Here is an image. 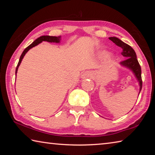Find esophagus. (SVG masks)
Here are the masks:
<instances>
[{
  "label": "esophagus",
  "instance_id": "esophagus-1",
  "mask_svg": "<svg viewBox=\"0 0 155 155\" xmlns=\"http://www.w3.org/2000/svg\"><path fill=\"white\" fill-rule=\"evenodd\" d=\"M91 77H92V74H91V72L90 71H86L85 72H83L82 75H81V78H83V79H85V78H88Z\"/></svg>",
  "mask_w": 155,
  "mask_h": 155
}]
</instances>
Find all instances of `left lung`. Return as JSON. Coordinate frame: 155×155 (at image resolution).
<instances>
[{"label": "left lung", "mask_w": 155, "mask_h": 155, "mask_svg": "<svg viewBox=\"0 0 155 155\" xmlns=\"http://www.w3.org/2000/svg\"><path fill=\"white\" fill-rule=\"evenodd\" d=\"M110 40H111L113 42L116 44L117 46H120L122 48V51L121 54L125 57L124 61L120 62V65L122 66L127 68L128 69L130 70L134 74L135 77L137 78L140 85V91L142 88V80H141V66L137 61V56L134 50L127 44L124 43V41L120 40V39L115 37H111L109 38Z\"/></svg>", "instance_id": "left-lung-1"}]
</instances>
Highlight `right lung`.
<instances>
[{"instance_id": "add662e5", "label": "right lung", "mask_w": 155, "mask_h": 155, "mask_svg": "<svg viewBox=\"0 0 155 155\" xmlns=\"http://www.w3.org/2000/svg\"><path fill=\"white\" fill-rule=\"evenodd\" d=\"M60 40H61V36H58V37H55V36H50V35H44V36H41L40 38H38V39H36V40L33 41V42L30 44L29 46L28 47H27L25 50L24 51L22 52V54H21V56L20 57V59H19V61H18V64L17 65V67H16V69H15V75L17 74V72H18V67H19V65H20V63L22 61V60L23 59V57H25V55L26 54V53L29 51L31 48H32L33 47L37 45H38L39 44H40L41 42H42L43 41H48V42H53V43H59L60 42Z\"/></svg>"}]
</instances>
